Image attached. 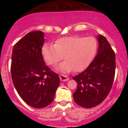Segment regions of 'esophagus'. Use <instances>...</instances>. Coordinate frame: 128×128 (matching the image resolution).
<instances>
[{"label": "esophagus", "mask_w": 128, "mask_h": 128, "mask_svg": "<svg viewBox=\"0 0 128 128\" xmlns=\"http://www.w3.org/2000/svg\"><path fill=\"white\" fill-rule=\"evenodd\" d=\"M60 78L61 81H67V80H68L69 79V78L67 76L63 75V74H60Z\"/></svg>", "instance_id": "esophagus-1"}]
</instances>
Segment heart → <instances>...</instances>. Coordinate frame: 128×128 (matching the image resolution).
Returning <instances> with one entry per match:
<instances>
[{"label": "heart", "mask_w": 128, "mask_h": 128, "mask_svg": "<svg viewBox=\"0 0 128 128\" xmlns=\"http://www.w3.org/2000/svg\"><path fill=\"white\" fill-rule=\"evenodd\" d=\"M98 42L92 36H66L56 41L55 44H45L42 54L45 61L54 66L64 58L66 60L56 67L58 71L69 73L85 70L95 56Z\"/></svg>", "instance_id": "1"}]
</instances>
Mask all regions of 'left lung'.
<instances>
[{
    "label": "left lung",
    "instance_id": "left-lung-1",
    "mask_svg": "<svg viewBox=\"0 0 128 128\" xmlns=\"http://www.w3.org/2000/svg\"><path fill=\"white\" fill-rule=\"evenodd\" d=\"M97 38L96 56L83 72L73 77L78 84L73 99L86 108L96 106L104 100L111 91L115 75V53L105 36L99 34Z\"/></svg>",
    "mask_w": 128,
    "mask_h": 128
}]
</instances>
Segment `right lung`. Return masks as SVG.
<instances>
[{"mask_svg": "<svg viewBox=\"0 0 128 128\" xmlns=\"http://www.w3.org/2000/svg\"><path fill=\"white\" fill-rule=\"evenodd\" d=\"M42 31L29 32L14 45L11 58V77L17 92L35 108L48 106L54 100L60 78L45 65L42 49Z\"/></svg>", "mask_w": 128, "mask_h": 128, "instance_id": "obj_1", "label": "right lung"}]
</instances>
